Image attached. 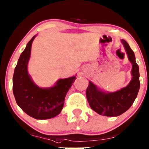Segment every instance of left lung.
Listing matches in <instances>:
<instances>
[{"instance_id": "left-lung-1", "label": "left lung", "mask_w": 149, "mask_h": 149, "mask_svg": "<svg viewBox=\"0 0 149 149\" xmlns=\"http://www.w3.org/2000/svg\"><path fill=\"white\" fill-rule=\"evenodd\" d=\"M121 42L132 64V79L128 86L118 91L106 93L89 81L86 90V97L92 109L105 116H118L127 111L134 103L140 89V72L134 53L125 40H122Z\"/></svg>"}]
</instances>
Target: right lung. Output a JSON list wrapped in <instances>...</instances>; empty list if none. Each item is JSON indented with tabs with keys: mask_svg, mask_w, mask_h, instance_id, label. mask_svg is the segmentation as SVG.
Masks as SVG:
<instances>
[{
	"mask_svg": "<svg viewBox=\"0 0 149 149\" xmlns=\"http://www.w3.org/2000/svg\"><path fill=\"white\" fill-rule=\"evenodd\" d=\"M34 36L21 53L13 77V92L18 105L26 114L36 119L55 117L63 109L65 95L76 77L58 80L55 86L41 88L32 81L28 73L32 42Z\"/></svg>",
	"mask_w": 149,
	"mask_h": 149,
	"instance_id": "add662e5",
	"label": "right lung"
}]
</instances>
